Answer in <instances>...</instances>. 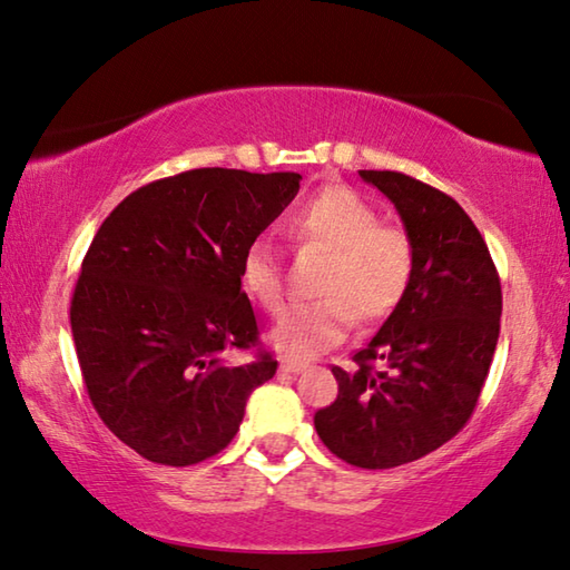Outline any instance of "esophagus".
Returning a JSON list of instances; mask_svg holds the SVG:
<instances>
[{
  "label": "esophagus",
  "instance_id": "34e87169",
  "mask_svg": "<svg viewBox=\"0 0 570 570\" xmlns=\"http://www.w3.org/2000/svg\"><path fill=\"white\" fill-rule=\"evenodd\" d=\"M279 371H285V373H301V371H305V363L293 361V358H283V361H279Z\"/></svg>",
  "mask_w": 570,
  "mask_h": 570
}]
</instances>
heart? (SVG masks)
<instances>
[{
    "instance_id": "b5f03b06",
    "label": "heart",
    "mask_w": 570,
    "mask_h": 570,
    "mask_svg": "<svg viewBox=\"0 0 570 570\" xmlns=\"http://www.w3.org/2000/svg\"><path fill=\"white\" fill-rule=\"evenodd\" d=\"M301 247L331 249L318 293L323 301L295 305L269 335L293 358H315L346 338L353 321L373 323L404 301L414 277L416 252L404 227L379 222L373 204L351 186L331 184L285 222ZM245 293L269 315L285 307V265L269 239L249 242L239 263Z\"/></svg>"
}]
</instances>
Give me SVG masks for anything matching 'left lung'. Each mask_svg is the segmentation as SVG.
<instances>
[{
    "mask_svg": "<svg viewBox=\"0 0 570 570\" xmlns=\"http://www.w3.org/2000/svg\"><path fill=\"white\" fill-rule=\"evenodd\" d=\"M394 204L414 242L409 293L351 371L315 432L343 462L391 470L440 450L470 422L500 335L495 263L460 204L399 171H358Z\"/></svg>",
    "mask_w": 570,
    "mask_h": 570,
    "instance_id": "8db88e82",
    "label": "left lung"
}]
</instances>
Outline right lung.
Segmentation results:
<instances>
[{"label": "right lung", "mask_w": 570, "mask_h": 570, "mask_svg": "<svg viewBox=\"0 0 570 570\" xmlns=\"http://www.w3.org/2000/svg\"><path fill=\"white\" fill-rule=\"evenodd\" d=\"M301 174L191 169L141 186L100 224L70 303L88 396L148 462L222 452L252 391L275 376L239 263L301 189Z\"/></svg>", "instance_id": "right-lung-1"}]
</instances>
